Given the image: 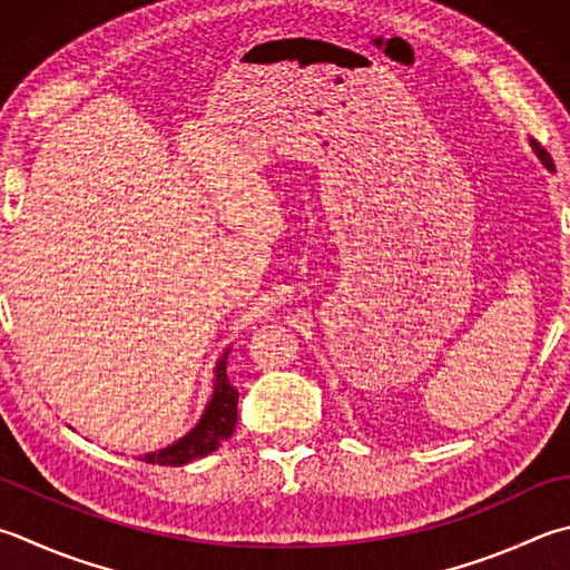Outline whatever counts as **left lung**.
I'll use <instances>...</instances> for the list:
<instances>
[{
  "instance_id": "1",
  "label": "left lung",
  "mask_w": 570,
  "mask_h": 570,
  "mask_svg": "<svg viewBox=\"0 0 570 570\" xmlns=\"http://www.w3.org/2000/svg\"><path fill=\"white\" fill-rule=\"evenodd\" d=\"M531 148H533V151H535V156H539L541 158V164L546 166V168H549L551 170V174H553V170H556V166H553V158H551V154L549 151H546V148L539 144V141H533V138H531Z\"/></svg>"
}]
</instances>
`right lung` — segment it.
<instances>
[{"instance_id": "1", "label": "right lung", "mask_w": 570, "mask_h": 570, "mask_svg": "<svg viewBox=\"0 0 570 570\" xmlns=\"http://www.w3.org/2000/svg\"><path fill=\"white\" fill-rule=\"evenodd\" d=\"M225 362H228V350L223 352V357L216 364L213 396L206 406V412L200 416V422L193 426L184 439H178L176 444L141 456L146 464L184 466L193 459H200V456H208L210 452H216L225 439L233 436L235 422H238V390H235L228 380Z\"/></svg>"}]
</instances>
